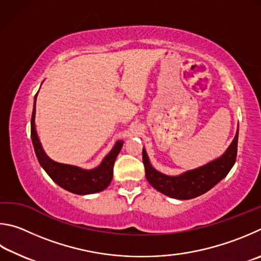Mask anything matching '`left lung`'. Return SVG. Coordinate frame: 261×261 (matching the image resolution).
I'll list each match as a JSON object with an SVG mask.
<instances>
[{
  "label": "left lung",
  "instance_id": "left-lung-1",
  "mask_svg": "<svg viewBox=\"0 0 261 261\" xmlns=\"http://www.w3.org/2000/svg\"><path fill=\"white\" fill-rule=\"evenodd\" d=\"M239 128L229 147L220 157L205 165L186 171L179 175H166L157 171L149 161L148 153L143 148L142 158L145 168V177L150 185L159 193L175 199H191L207 193L219 184L234 166L237 154Z\"/></svg>",
  "mask_w": 261,
  "mask_h": 261
}]
</instances>
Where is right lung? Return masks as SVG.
Listing matches in <instances>:
<instances>
[{
    "instance_id": "add662e5",
    "label": "right lung",
    "mask_w": 261,
    "mask_h": 261,
    "mask_svg": "<svg viewBox=\"0 0 261 261\" xmlns=\"http://www.w3.org/2000/svg\"><path fill=\"white\" fill-rule=\"evenodd\" d=\"M39 93V91H38ZM36 96L34 97L33 112H32L31 120V138L33 142L34 151L40 165L47 172V174L51 177L54 182L62 187L63 189L70 191L75 195H89L103 191L108 188L111 184L113 176V165L116 158L120 152L123 145V141L119 140L114 143L107 156L103 158L99 165L91 170H85L79 166L68 165V164H62L53 161L47 156L41 144L35 127V103Z\"/></svg>"
}]
</instances>
